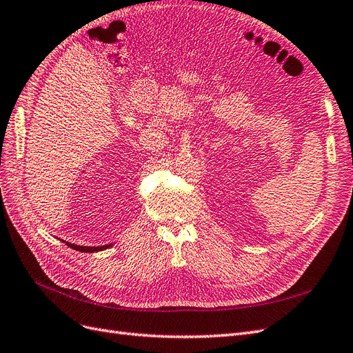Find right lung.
Returning <instances> with one entry per match:
<instances>
[{
  "mask_svg": "<svg viewBox=\"0 0 353 353\" xmlns=\"http://www.w3.org/2000/svg\"><path fill=\"white\" fill-rule=\"evenodd\" d=\"M63 243H66V245H69L70 249H73V250H78V252H85V253H92V252H100V250H105V249H109L112 244H105V245H100V248H88V245H78V244H72V243H68V241H63Z\"/></svg>",
  "mask_w": 353,
  "mask_h": 353,
  "instance_id": "right-lung-1",
  "label": "right lung"
}]
</instances>
